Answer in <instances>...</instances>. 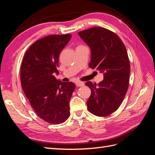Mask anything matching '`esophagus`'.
<instances>
[{"label": "esophagus", "mask_w": 155, "mask_h": 155, "mask_svg": "<svg viewBox=\"0 0 155 155\" xmlns=\"http://www.w3.org/2000/svg\"><path fill=\"white\" fill-rule=\"evenodd\" d=\"M84 83L83 82H81V81H76V85L77 87H82L84 85Z\"/></svg>", "instance_id": "obj_1"}]
</instances>
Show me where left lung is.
I'll return each instance as SVG.
<instances>
[{"label": "left lung", "mask_w": 155, "mask_h": 155, "mask_svg": "<svg viewBox=\"0 0 155 155\" xmlns=\"http://www.w3.org/2000/svg\"><path fill=\"white\" fill-rule=\"evenodd\" d=\"M90 47L89 67L104 74L97 84L88 81L91 95L87 101L88 111L97 116H107L118 109L127 91L130 62L123 42L114 32L93 27L78 33Z\"/></svg>", "instance_id": "8db88e82"}]
</instances>
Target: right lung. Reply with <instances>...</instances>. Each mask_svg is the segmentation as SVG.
Segmentation results:
<instances>
[{
	"label": "right lung",
	"mask_w": 155,
	"mask_h": 155,
	"mask_svg": "<svg viewBox=\"0 0 155 155\" xmlns=\"http://www.w3.org/2000/svg\"><path fill=\"white\" fill-rule=\"evenodd\" d=\"M71 34L51 35L33 43L21 67L22 90L36 114L51 124L64 122L70 116L69 101L76 85L58 80L59 57Z\"/></svg>",
	"instance_id": "1"
}]
</instances>
